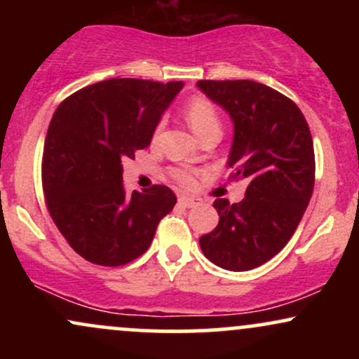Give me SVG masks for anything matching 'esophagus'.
<instances>
[{"instance_id": "esophagus-1", "label": "esophagus", "mask_w": 359, "mask_h": 359, "mask_svg": "<svg viewBox=\"0 0 359 359\" xmlns=\"http://www.w3.org/2000/svg\"><path fill=\"white\" fill-rule=\"evenodd\" d=\"M179 204L184 205V208H194V205H199L201 204V199H197V197L180 196L179 197Z\"/></svg>"}]
</instances>
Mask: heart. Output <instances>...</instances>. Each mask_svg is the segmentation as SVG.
Here are the masks:
<instances>
[{
    "mask_svg": "<svg viewBox=\"0 0 359 359\" xmlns=\"http://www.w3.org/2000/svg\"><path fill=\"white\" fill-rule=\"evenodd\" d=\"M184 114L187 118L189 125L194 130V133L199 138H203L204 135L208 133H221V116L219 111H217L216 106H214L212 101H209L208 97L204 96H194L187 101L184 108ZM162 130V125H158L155 131V137ZM197 172L194 168L189 167H172L170 168V177L175 180L177 184L182 185V187H191L196 180Z\"/></svg>",
    "mask_w": 359,
    "mask_h": 359,
    "instance_id": "1",
    "label": "heart"
}]
</instances>
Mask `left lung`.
<instances>
[{
	"mask_svg": "<svg viewBox=\"0 0 359 359\" xmlns=\"http://www.w3.org/2000/svg\"><path fill=\"white\" fill-rule=\"evenodd\" d=\"M199 89L234 123L228 165L246 180L241 203L214 201L219 222L199 238L205 258L231 271L263 265L287 245L316 182L314 143L302 111L278 90L255 81H199Z\"/></svg>",
	"mask_w": 359,
	"mask_h": 359,
	"instance_id": "left-lung-1",
	"label": "left lung"
}]
</instances>
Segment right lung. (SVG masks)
<instances>
[{
  "instance_id": "right-lung-1",
  "label": "right lung",
  "mask_w": 359,
  "mask_h": 359,
  "mask_svg": "<svg viewBox=\"0 0 359 359\" xmlns=\"http://www.w3.org/2000/svg\"><path fill=\"white\" fill-rule=\"evenodd\" d=\"M182 82L108 79L71 94L48 125L42 156L47 209L71 248L94 265L121 266L151 245L175 194H126L123 158L150 145Z\"/></svg>"
}]
</instances>
